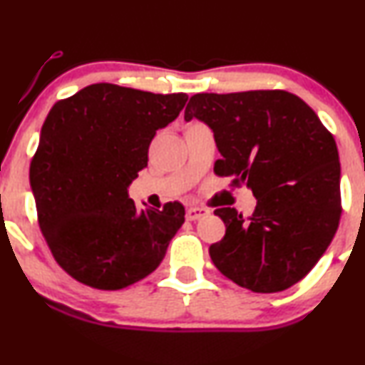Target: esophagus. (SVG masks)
<instances>
[{
  "label": "esophagus",
  "mask_w": 365,
  "mask_h": 365,
  "mask_svg": "<svg viewBox=\"0 0 365 365\" xmlns=\"http://www.w3.org/2000/svg\"><path fill=\"white\" fill-rule=\"evenodd\" d=\"M207 214H209V210L204 207H190V209H187L185 217L188 219V221H197V219L207 216Z\"/></svg>",
  "instance_id": "esophagus-1"
}]
</instances>
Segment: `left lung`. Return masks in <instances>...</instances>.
Wrapping results in <instances>:
<instances>
[{"instance_id": "left-lung-1", "label": "left lung", "mask_w": 365, "mask_h": 365, "mask_svg": "<svg viewBox=\"0 0 365 365\" xmlns=\"http://www.w3.org/2000/svg\"><path fill=\"white\" fill-rule=\"evenodd\" d=\"M214 133V171L247 185L250 217L216 209L226 235L209 255L222 275L253 292H280L309 274L330 247L341 216L340 161L330 130L299 96L284 90L197 93L185 120Z\"/></svg>"}]
</instances>
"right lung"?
<instances>
[{
	"mask_svg": "<svg viewBox=\"0 0 365 365\" xmlns=\"http://www.w3.org/2000/svg\"><path fill=\"white\" fill-rule=\"evenodd\" d=\"M187 98L96 83L51 108L30 187L52 257L78 282L118 291L165 258L185 209L170 202L138 210L127 187L148 166L156 130L178 117Z\"/></svg>",
	"mask_w": 365,
	"mask_h": 365,
	"instance_id": "1",
	"label": "right lung"
}]
</instances>
